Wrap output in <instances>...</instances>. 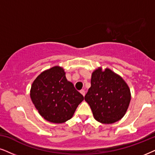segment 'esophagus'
I'll use <instances>...</instances> for the list:
<instances>
[{"label":"esophagus","instance_id":"1","mask_svg":"<svg viewBox=\"0 0 155 155\" xmlns=\"http://www.w3.org/2000/svg\"><path fill=\"white\" fill-rule=\"evenodd\" d=\"M80 93H81V94L84 96H84H85V91H84V89H81V91H80Z\"/></svg>","mask_w":155,"mask_h":155}]
</instances>
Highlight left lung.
Segmentation results:
<instances>
[{
	"label": "left lung",
	"mask_w": 155,
	"mask_h": 155,
	"mask_svg": "<svg viewBox=\"0 0 155 155\" xmlns=\"http://www.w3.org/2000/svg\"><path fill=\"white\" fill-rule=\"evenodd\" d=\"M96 120L112 124L124 116L131 100L130 90L122 78L106 68L92 73L91 87L84 97Z\"/></svg>",
	"instance_id": "obj_1"
}]
</instances>
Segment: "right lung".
I'll return each mask as SVG.
<instances>
[{
  "label": "right lung",
  "mask_w": 155,
  "mask_h": 155,
  "mask_svg": "<svg viewBox=\"0 0 155 155\" xmlns=\"http://www.w3.org/2000/svg\"><path fill=\"white\" fill-rule=\"evenodd\" d=\"M31 98L41 116L53 123H64L73 117L84 97L68 81L61 67L54 66L32 84Z\"/></svg>",
  "instance_id": "obj_1"
}]
</instances>
